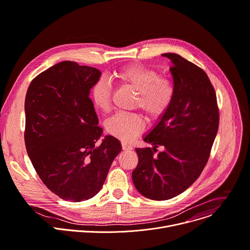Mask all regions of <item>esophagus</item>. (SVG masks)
I'll list each match as a JSON object with an SVG mask.
<instances>
[{
	"label": "esophagus",
	"mask_w": 250,
	"mask_h": 250,
	"mask_svg": "<svg viewBox=\"0 0 250 250\" xmlns=\"http://www.w3.org/2000/svg\"><path fill=\"white\" fill-rule=\"evenodd\" d=\"M122 146H123V149H124V150H131V149H132V146H131L130 145L125 143V142L122 143Z\"/></svg>",
	"instance_id": "esophagus-1"
}]
</instances>
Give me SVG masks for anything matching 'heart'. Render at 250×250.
I'll return each instance as SVG.
<instances>
[{
	"label": "heart",
	"instance_id": "obj_1",
	"mask_svg": "<svg viewBox=\"0 0 250 250\" xmlns=\"http://www.w3.org/2000/svg\"><path fill=\"white\" fill-rule=\"evenodd\" d=\"M117 80L137 92L134 104L149 118H157L167 110L174 97L173 83L161 78L155 71L143 65H127L116 73ZM94 105L103 112L110 109L111 84L104 78L99 79L90 88ZM106 131L112 137L129 142L145 128V121L135 112H117L105 123Z\"/></svg>",
	"mask_w": 250,
	"mask_h": 250
}]
</instances>
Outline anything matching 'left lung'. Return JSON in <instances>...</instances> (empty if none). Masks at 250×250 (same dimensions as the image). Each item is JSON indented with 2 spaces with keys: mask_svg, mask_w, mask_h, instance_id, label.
Wrapping results in <instances>:
<instances>
[{
  "mask_svg": "<svg viewBox=\"0 0 250 250\" xmlns=\"http://www.w3.org/2000/svg\"><path fill=\"white\" fill-rule=\"evenodd\" d=\"M163 56L171 62L174 97L144 137L153 147L135 148L139 164L131 175L138 191L153 200L170 199L198 178L219 124L215 90L206 72L179 55ZM158 145L165 149L154 156Z\"/></svg>",
  "mask_w": 250,
  "mask_h": 250,
  "instance_id": "1",
  "label": "left lung"
}]
</instances>
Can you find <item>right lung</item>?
<instances>
[{"instance_id":"obj_1","label":"right lung","mask_w":250,"mask_h":250,"mask_svg":"<svg viewBox=\"0 0 250 250\" xmlns=\"http://www.w3.org/2000/svg\"><path fill=\"white\" fill-rule=\"evenodd\" d=\"M96 67L59 62L36 77L25 100L27 152L42 183L66 201L94 197L122 150L112 135L103 137L90 88L101 78Z\"/></svg>"}]
</instances>
